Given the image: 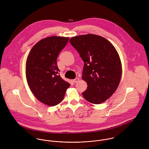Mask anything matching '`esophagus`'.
<instances>
[{"label": "esophagus", "mask_w": 149, "mask_h": 149, "mask_svg": "<svg viewBox=\"0 0 149 149\" xmlns=\"http://www.w3.org/2000/svg\"><path fill=\"white\" fill-rule=\"evenodd\" d=\"M79 81V78H76L75 79H74V80H73V82H74V83H77Z\"/></svg>", "instance_id": "1"}]
</instances>
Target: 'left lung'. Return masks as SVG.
<instances>
[{"mask_svg":"<svg viewBox=\"0 0 149 149\" xmlns=\"http://www.w3.org/2000/svg\"><path fill=\"white\" fill-rule=\"evenodd\" d=\"M69 42L84 63L82 79L88 86L83 97L95 104L105 102L121 79L122 64L116 50L106 38L95 34L76 36Z\"/></svg>","mask_w":149,"mask_h":149,"instance_id":"left-lung-1","label":"left lung"}]
</instances>
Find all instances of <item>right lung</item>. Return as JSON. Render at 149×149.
Masks as SVG:
<instances>
[{"label": "right lung", "instance_id": "obj_1", "mask_svg": "<svg viewBox=\"0 0 149 149\" xmlns=\"http://www.w3.org/2000/svg\"><path fill=\"white\" fill-rule=\"evenodd\" d=\"M69 37L52 36L37 43L26 64V79L30 90L41 102L49 106L60 103L70 84L58 74L57 58Z\"/></svg>", "mask_w": 149, "mask_h": 149}]
</instances>
